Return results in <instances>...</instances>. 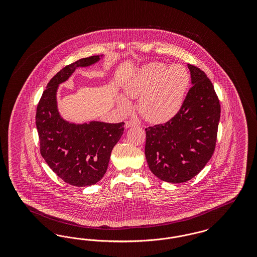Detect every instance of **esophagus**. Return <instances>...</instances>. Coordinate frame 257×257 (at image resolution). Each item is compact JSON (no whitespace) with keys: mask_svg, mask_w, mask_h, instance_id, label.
<instances>
[{"mask_svg":"<svg viewBox=\"0 0 257 257\" xmlns=\"http://www.w3.org/2000/svg\"><path fill=\"white\" fill-rule=\"evenodd\" d=\"M139 126V123L133 121V120H129V121H126L125 122V127L126 128H130V127H137Z\"/></svg>","mask_w":257,"mask_h":257,"instance_id":"obj_1","label":"esophagus"}]
</instances>
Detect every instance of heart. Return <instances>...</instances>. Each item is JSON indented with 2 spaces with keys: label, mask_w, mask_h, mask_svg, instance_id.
<instances>
[{
  "label": "heart",
  "mask_w": 257,
  "mask_h": 257,
  "mask_svg": "<svg viewBox=\"0 0 257 257\" xmlns=\"http://www.w3.org/2000/svg\"><path fill=\"white\" fill-rule=\"evenodd\" d=\"M190 73L181 63L168 66L164 62H151L140 68L124 85L130 97H139V110L150 122L170 120L182 108L190 86ZM118 105L127 109L130 101L117 96Z\"/></svg>",
  "instance_id": "b5f03b06"
}]
</instances>
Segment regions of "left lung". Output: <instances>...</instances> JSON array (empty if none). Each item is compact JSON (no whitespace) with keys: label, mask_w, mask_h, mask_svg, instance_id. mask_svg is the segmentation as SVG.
I'll return each mask as SVG.
<instances>
[{"label":"left lung","mask_w":257,"mask_h":257,"mask_svg":"<svg viewBox=\"0 0 257 257\" xmlns=\"http://www.w3.org/2000/svg\"><path fill=\"white\" fill-rule=\"evenodd\" d=\"M192 87L171 120L146 129L149 170L169 183L191 180L211 159L217 142L220 101L202 70L188 64Z\"/></svg>","instance_id":"8db88e82"}]
</instances>
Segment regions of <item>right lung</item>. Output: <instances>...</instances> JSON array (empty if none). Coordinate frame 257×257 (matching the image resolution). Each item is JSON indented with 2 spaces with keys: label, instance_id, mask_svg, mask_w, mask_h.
Instances as JSON below:
<instances>
[{
  "label": "right lung",
  "instance_id": "obj_1",
  "mask_svg": "<svg viewBox=\"0 0 257 257\" xmlns=\"http://www.w3.org/2000/svg\"><path fill=\"white\" fill-rule=\"evenodd\" d=\"M104 55L81 59L62 68L51 80L37 105L36 124L40 153L64 182L76 187L97 183L106 173L110 153L124 131V122L65 120L58 109L59 86L78 67L97 63Z\"/></svg>",
  "mask_w": 257,
  "mask_h": 257
}]
</instances>
